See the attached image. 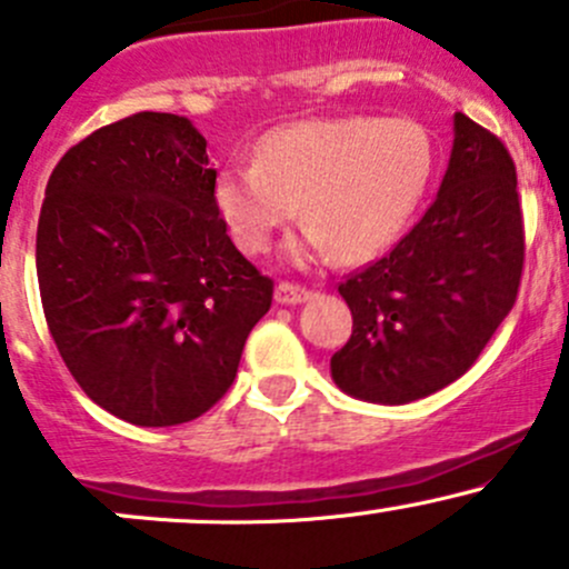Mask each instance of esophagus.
<instances>
[{"instance_id":"1","label":"esophagus","mask_w":569,"mask_h":569,"mask_svg":"<svg viewBox=\"0 0 569 569\" xmlns=\"http://www.w3.org/2000/svg\"><path fill=\"white\" fill-rule=\"evenodd\" d=\"M313 297L311 289H306V286L300 283H278L274 286V302H280V306H300V302H308Z\"/></svg>"}]
</instances>
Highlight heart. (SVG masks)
<instances>
[{
  "instance_id": "b5f03b06",
  "label": "heart",
  "mask_w": 569,
  "mask_h": 569,
  "mask_svg": "<svg viewBox=\"0 0 569 569\" xmlns=\"http://www.w3.org/2000/svg\"><path fill=\"white\" fill-rule=\"evenodd\" d=\"M435 170L427 129L407 118H311L267 131L256 162H231L214 178V206L250 256L302 206L308 231L295 261L330 256L360 263L405 231Z\"/></svg>"
}]
</instances>
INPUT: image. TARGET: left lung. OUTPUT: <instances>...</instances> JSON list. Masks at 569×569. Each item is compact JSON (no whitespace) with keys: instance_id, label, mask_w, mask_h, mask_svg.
<instances>
[{"instance_id":"8db88e82","label":"left lung","mask_w":569,"mask_h":569,"mask_svg":"<svg viewBox=\"0 0 569 569\" xmlns=\"http://www.w3.org/2000/svg\"><path fill=\"white\" fill-rule=\"evenodd\" d=\"M523 256L512 157L457 112L449 168L427 214L338 286L352 336L330 358L336 386L355 399L407 405L455 382L512 311Z\"/></svg>"}]
</instances>
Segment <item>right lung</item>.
<instances>
[{
    "label": "right lung",
    "instance_id": "obj_1",
    "mask_svg": "<svg viewBox=\"0 0 569 569\" xmlns=\"http://www.w3.org/2000/svg\"><path fill=\"white\" fill-rule=\"evenodd\" d=\"M187 118L137 112L51 170L36 267L46 325L84 393L137 427L203 416L237 377L274 283L233 248Z\"/></svg>",
    "mask_w": 569,
    "mask_h": 569
}]
</instances>
